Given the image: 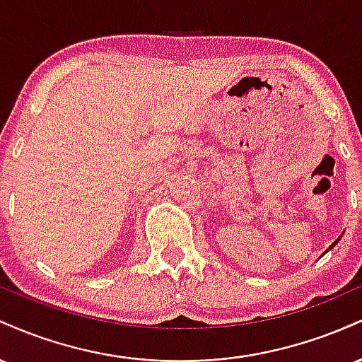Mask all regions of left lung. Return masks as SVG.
<instances>
[{"instance_id": "1", "label": "left lung", "mask_w": 362, "mask_h": 362, "mask_svg": "<svg viewBox=\"0 0 362 362\" xmlns=\"http://www.w3.org/2000/svg\"><path fill=\"white\" fill-rule=\"evenodd\" d=\"M335 243H337V242H334V245H335ZM334 245H332V247H334ZM332 247H330V248H332ZM330 248H328V250H330Z\"/></svg>"}]
</instances>
